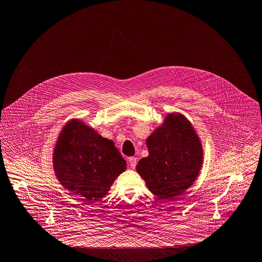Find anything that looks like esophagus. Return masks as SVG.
Returning <instances> with one entry per match:
<instances>
[{
  "label": "esophagus",
  "instance_id": "obj_1",
  "mask_svg": "<svg viewBox=\"0 0 262 262\" xmlns=\"http://www.w3.org/2000/svg\"><path fill=\"white\" fill-rule=\"evenodd\" d=\"M128 162H129V165L131 168H135L136 164H137V158L136 157H130V158H128Z\"/></svg>",
  "mask_w": 262,
  "mask_h": 262
}]
</instances>
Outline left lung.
<instances>
[{"label":"left lung","instance_id":"obj_1","mask_svg":"<svg viewBox=\"0 0 262 262\" xmlns=\"http://www.w3.org/2000/svg\"><path fill=\"white\" fill-rule=\"evenodd\" d=\"M149 155L136 170L160 199L181 195L194 183L203 162V149L192 124L180 113L167 114L147 138Z\"/></svg>","mask_w":262,"mask_h":262}]
</instances>
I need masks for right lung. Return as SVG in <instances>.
Returning a JSON list of instances; mask_svg holds the SVG:
<instances>
[{
    "label": "right lung",
    "mask_w": 262,
    "mask_h": 262,
    "mask_svg": "<svg viewBox=\"0 0 262 262\" xmlns=\"http://www.w3.org/2000/svg\"><path fill=\"white\" fill-rule=\"evenodd\" d=\"M53 167L64 188L86 201L102 199L126 170V161L112 140L79 119L66 123L53 153Z\"/></svg>",
    "instance_id": "1"
}]
</instances>
